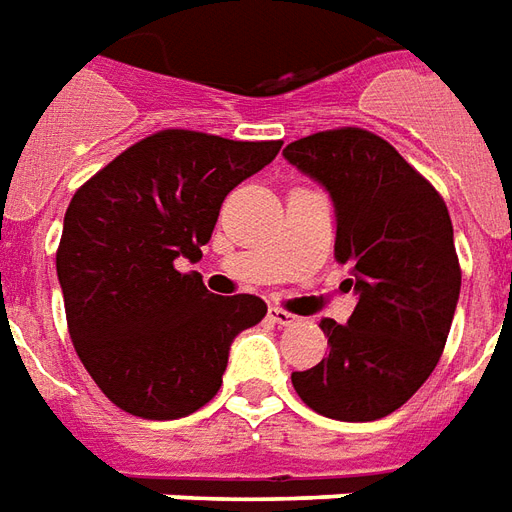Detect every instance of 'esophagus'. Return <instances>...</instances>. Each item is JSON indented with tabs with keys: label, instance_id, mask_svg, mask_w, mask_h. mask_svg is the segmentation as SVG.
I'll use <instances>...</instances> for the list:
<instances>
[{
	"label": "esophagus",
	"instance_id": "esophagus-1",
	"mask_svg": "<svg viewBox=\"0 0 512 512\" xmlns=\"http://www.w3.org/2000/svg\"><path fill=\"white\" fill-rule=\"evenodd\" d=\"M267 320L275 322V325H295L297 317L295 314H289V311H284V308L270 306L267 308Z\"/></svg>",
	"mask_w": 512,
	"mask_h": 512
}]
</instances>
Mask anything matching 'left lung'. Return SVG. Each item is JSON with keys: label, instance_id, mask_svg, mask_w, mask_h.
<instances>
[{"label": "left lung", "instance_id": "obj_1", "mask_svg": "<svg viewBox=\"0 0 512 512\" xmlns=\"http://www.w3.org/2000/svg\"><path fill=\"white\" fill-rule=\"evenodd\" d=\"M284 157L331 192L333 256L350 264L358 306L322 320L331 350L292 372L297 397L339 422H375L411 400L444 353L460 295L452 220L438 190L378 134H308Z\"/></svg>", "mask_w": 512, "mask_h": 512}]
</instances>
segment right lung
Instances as JSON below:
<instances>
[{"label":"right lung","instance_id":"add662e5","mask_svg":"<svg viewBox=\"0 0 512 512\" xmlns=\"http://www.w3.org/2000/svg\"><path fill=\"white\" fill-rule=\"evenodd\" d=\"M281 140L162 129L74 192L57 248L68 333L121 411L181 419L212 400L239 331L264 320L256 295L217 297L176 259H201L220 206Z\"/></svg>","mask_w":512,"mask_h":512}]
</instances>
